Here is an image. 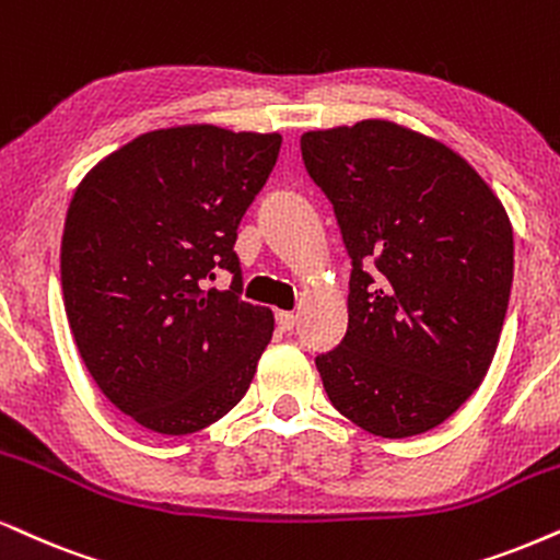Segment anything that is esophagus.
I'll return each mask as SVG.
<instances>
[{"label": "esophagus", "instance_id": "34e87169", "mask_svg": "<svg viewBox=\"0 0 560 560\" xmlns=\"http://www.w3.org/2000/svg\"><path fill=\"white\" fill-rule=\"evenodd\" d=\"M294 323V313H276V325H279V330H292Z\"/></svg>", "mask_w": 560, "mask_h": 560}]
</instances>
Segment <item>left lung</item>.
<instances>
[{"mask_svg":"<svg viewBox=\"0 0 560 560\" xmlns=\"http://www.w3.org/2000/svg\"><path fill=\"white\" fill-rule=\"evenodd\" d=\"M300 147L351 258L349 328L315 359L325 393L370 434H423L497 353L514 276L506 211L459 154L398 124L307 131Z\"/></svg>","mask_w":560,"mask_h":560,"instance_id":"1","label":"left lung"}]
</instances>
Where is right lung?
I'll use <instances>...</instances> for the list:
<instances>
[{"label": "right lung", "mask_w": 560, "mask_h": 560, "mask_svg": "<svg viewBox=\"0 0 560 560\" xmlns=\"http://www.w3.org/2000/svg\"><path fill=\"white\" fill-rule=\"evenodd\" d=\"M279 133L180 126L141 133L84 175L61 237L77 349L105 398L158 434H194L250 387L273 315L245 302L240 219ZM219 267L224 293L203 290Z\"/></svg>", "instance_id": "obj_1"}]
</instances>
